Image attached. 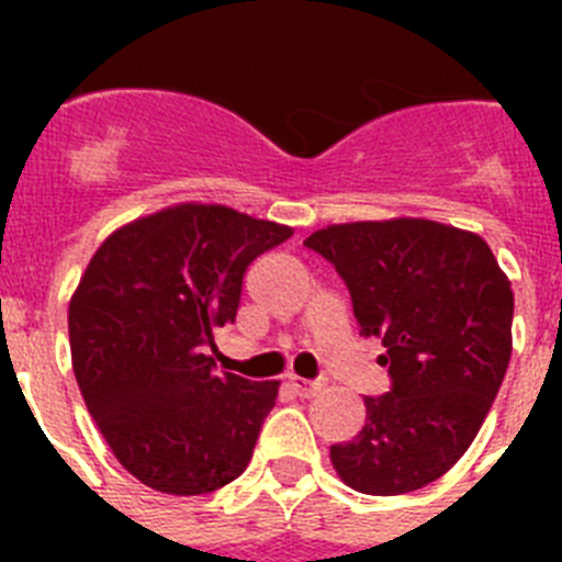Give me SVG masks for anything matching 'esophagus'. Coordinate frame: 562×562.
<instances>
[{"label": "esophagus", "instance_id": "obj_1", "mask_svg": "<svg viewBox=\"0 0 562 562\" xmlns=\"http://www.w3.org/2000/svg\"><path fill=\"white\" fill-rule=\"evenodd\" d=\"M290 385L297 396H315L317 391L324 389V382L304 380V376H297V374H290Z\"/></svg>", "mask_w": 562, "mask_h": 562}]
</instances>
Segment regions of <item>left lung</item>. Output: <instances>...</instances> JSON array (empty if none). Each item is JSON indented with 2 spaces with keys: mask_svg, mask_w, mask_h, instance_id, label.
I'll list each match as a JSON object with an SVG mask.
<instances>
[{
  "mask_svg": "<svg viewBox=\"0 0 562 562\" xmlns=\"http://www.w3.org/2000/svg\"><path fill=\"white\" fill-rule=\"evenodd\" d=\"M335 265L362 337H380L391 391L331 445L342 484L402 495L441 479L473 445L513 357V284L479 233L430 220L346 222L304 241Z\"/></svg>",
  "mask_w": 562,
  "mask_h": 562,
  "instance_id": "obj_1",
  "label": "left lung"
}]
</instances>
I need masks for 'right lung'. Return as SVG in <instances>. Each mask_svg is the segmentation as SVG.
Wrapping results in <instances>:
<instances>
[{"label": "right lung", "mask_w": 562, "mask_h": 562, "mask_svg": "<svg viewBox=\"0 0 562 562\" xmlns=\"http://www.w3.org/2000/svg\"><path fill=\"white\" fill-rule=\"evenodd\" d=\"M292 227L180 202L117 227L69 297L72 371L114 459L166 495L245 473L278 380L213 374L205 346L236 321L252 258Z\"/></svg>", "instance_id": "1"}]
</instances>
